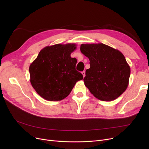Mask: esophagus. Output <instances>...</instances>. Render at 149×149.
I'll return each instance as SVG.
<instances>
[{"mask_svg": "<svg viewBox=\"0 0 149 149\" xmlns=\"http://www.w3.org/2000/svg\"><path fill=\"white\" fill-rule=\"evenodd\" d=\"M81 74H82V75H83V77H85V75H86V74H85V71H83V72H81Z\"/></svg>", "mask_w": 149, "mask_h": 149, "instance_id": "34e87169", "label": "esophagus"}]
</instances>
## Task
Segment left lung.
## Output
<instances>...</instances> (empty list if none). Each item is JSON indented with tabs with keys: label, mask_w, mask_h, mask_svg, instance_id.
<instances>
[{
	"label": "left lung",
	"mask_w": 149,
	"mask_h": 149,
	"mask_svg": "<svg viewBox=\"0 0 149 149\" xmlns=\"http://www.w3.org/2000/svg\"><path fill=\"white\" fill-rule=\"evenodd\" d=\"M80 51L90 61L83 80L92 94L105 101L119 97L127 88L130 75L124 55L103 43L81 44Z\"/></svg>",
	"instance_id": "obj_1"
}]
</instances>
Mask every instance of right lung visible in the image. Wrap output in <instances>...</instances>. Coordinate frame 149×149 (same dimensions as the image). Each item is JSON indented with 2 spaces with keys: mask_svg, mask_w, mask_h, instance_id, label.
Wrapping results in <instances>:
<instances>
[{
  "mask_svg": "<svg viewBox=\"0 0 149 149\" xmlns=\"http://www.w3.org/2000/svg\"><path fill=\"white\" fill-rule=\"evenodd\" d=\"M76 48L74 43L46 46L30 65V82L43 98L62 100L83 80V75L75 69L77 59L70 57Z\"/></svg>",
  "mask_w": 149,
  "mask_h": 149,
  "instance_id": "add662e5",
  "label": "right lung"
}]
</instances>
